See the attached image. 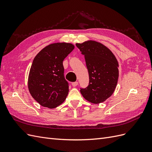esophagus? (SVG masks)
Listing matches in <instances>:
<instances>
[{
  "mask_svg": "<svg viewBox=\"0 0 152 152\" xmlns=\"http://www.w3.org/2000/svg\"><path fill=\"white\" fill-rule=\"evenodd\" d=\"M78 84H79V82H72V85L73 87H76L78 85Z\"/></svg>",
  "mask_w": 152,
  "mask_h": 152,
  "instance_id": "34e87169",
  "label": "esophagus"
}]
</instances>
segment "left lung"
Listing matches in <instances>:
<instances>
[{"mask_svg":"<svg viewBox=\"0 0 152 152\" xmlns=\"http://www.w3.org/2000/svg\"><path fill=\"white\" fill-rule=\"evenodd\" d=\"M76 46L84 55L89 77V86L80 89V93L89 102L103 103L115 90L119 73L117 59L107 46L95 40L76 43Z\"/></svg>","mask_w":152,"mask_h":152,"instance_id":"obj_1","label":"left lung"}]
</instances>
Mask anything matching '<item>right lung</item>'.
<instances>
[{
    "instance_id": "add662e5",
    "label": "right lung",
    "mask_w": 152,
    "mask_h": 152,
    "mask_svg": "<svg viewBox=\"0 0 152 152\" xmlns=\"http://www.w3.org/2000/svg\"><path fill=\"white\" fill-rule=\"evenodd\" d=\"M74 48L71 43L50 44L35 57L28 87L31 96L42 107L54 108L66 99L69 86L64 77L63 61Z\"/></svg>"
}]
</instances>
